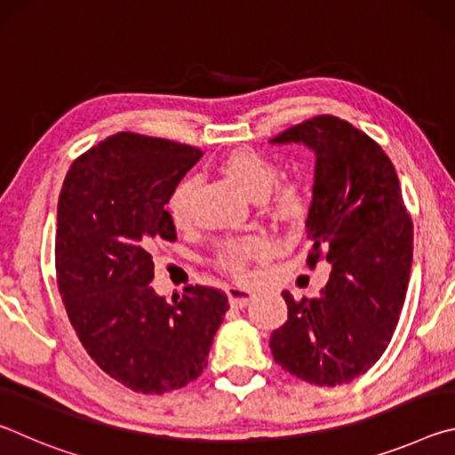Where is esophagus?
I'll list each match as a JSON object with an SVG mask.
<instances>
[{"label":"esophagus","mask_w":455,"mask_h":455,"mask_svg":"<svg viewBox=\"0 0 455 455\" xmlns=\"http://www.w3.org/2000/svg\"><path fill=\"white\" fill-rule=\"evenodd\" d=\"M227 295H228L230 307H235V309H243V307H246V305L251 303V299L255 297V292H252L251 289L230 284V287H227Z\"/></svg>","instance_id":"esophagus-1"}]
</instances>
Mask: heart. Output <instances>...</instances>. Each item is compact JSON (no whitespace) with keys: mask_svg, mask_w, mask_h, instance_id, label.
<instances>
[{"mask_svg":"<svg viewBox=\"0 0 455 455\" xmlns=\"http://www.w3.org/2000/svg\"><path fill=\"white\" fill-rule=\"evenodd\" d=\"M222 172L233 180L244 195L260 200L267 197V209L271 217L279 222H297L305 214V195L297 184L287 182L276 187L273 192L276 179H279V168L263 154L252 148H238L228 154L222 160ZM196 179H187L179 184L168 203L172 222L176 227H184L190 222L192 214V195L196 190ZM271 252V244L260 236L236 238V241H227L220 246L219 263L222 268L243 275L246 263L252 259H263Z\"/></svg>","mask_w":455,"mask_h":455,"instance_id":"b5f03b06","label":"heart"}]
</instances>
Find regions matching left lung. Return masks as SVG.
<instances>
[{
    "label": "left lung",
    "mask_w": 455,
    "mask_h": 455,
    "mask_svg": "<svg viewBox=\"0 0 455 455\" xmlns=\"http://www.w3.org/2000/svg\"><path fill=\"white\" fill-rule=\"evenodd\" d=\"M268 142L315 152L307 260L331 263L319 297L295 301L283 291L289 315L271 333L273 357L303 381L347 383L387 349L410 283L413 227L397 172L379 144L335 116L311 118Z\"/></svg>",
    "instance_id": "left-lung-1"
}]
</instances>
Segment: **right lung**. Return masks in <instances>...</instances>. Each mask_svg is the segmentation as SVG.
<instances>
[{"label": "right lung", "instance_id": "obj_1", "mask_svg": "<svg viewBox=\"0 0 455 455\" xmlns=\"http://www.w3.org/2000/svg\"><path fill=\"white\" fill-rule=\"evenodd\" d=\"M203 152L164 138L114 134L76 160L58 200L56 273L76 335L112 379L138 394L180 389L203 373L228 299L150 287L152 246L174 241L166 204Z\"/></svg>", "mask_w": 455, "mask_h": 455}]
</instances>
